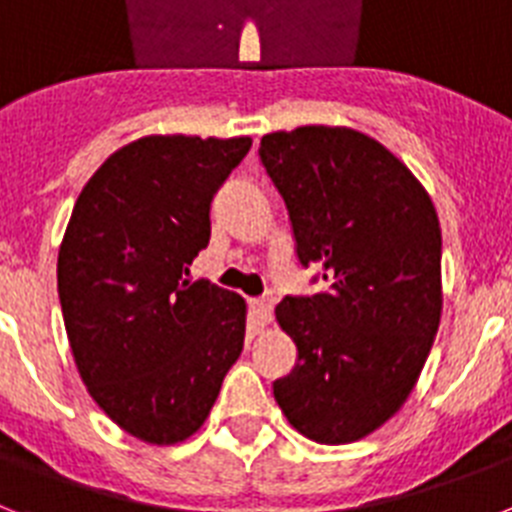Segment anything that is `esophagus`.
Here are the masks:
<instances>
[{"instance_id":"esophagus-1","label":"esophagus","mask_w":512,"mask_h":512,"mask_svg":"<svg viewBox=\"0 0 512 512\" xmlns=\"http://www.w3.org/2000/svg\"><path fill=\"white\" fill-rule=\"evenodd\" d=\"M249 309H252V317L257 320V325H268L273 320V302H270L268 296L249 299Z\"/></svg>"}]
</instances>
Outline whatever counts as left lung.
Segmentation results:
<instances>
[{
    "label": "left lung",
    "mask_w": 512,
    "mask_h": 512,
    "mask_svg": "<svg viewBox=\"0 0 512 512\" xmlns=\"http://www.w3.org/2000/svg\"><path fill=\"white\" fill-rule=\"evenodd\" d=\"M260 161L289 208L299 263L328 281L276 307L299 364L273 395L309 440H362L401 411L440 328L437 210L406 163L351 127L270 132Z\"/></svg>",
    "instance_id": "8db88e82"
}]
</instances>
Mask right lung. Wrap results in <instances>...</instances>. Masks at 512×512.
Instances as JSON below:
<instances>
[{
    "label": "right lung",
    "instance_id": "1",
    "mask_svg": "<svg viewBox=\"0 0 512 512\" xmlns=\"http://www.w3.org/2000/svg\"><path fill=\"white\" fill-rule=\"evenodd\" d=\"M249 137L148 135L101 163L57 260L64 328L98 409L150 445L203 427L244 346L247 302L190 265Z\"/></svg>",
    "mask_w": 512,
    "mask_h": 512
}]
</instances>
